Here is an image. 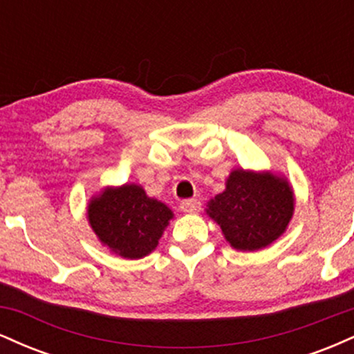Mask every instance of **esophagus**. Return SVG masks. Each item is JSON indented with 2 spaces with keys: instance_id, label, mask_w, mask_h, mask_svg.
<instances>
[{
  "instance_id": "1",
  "label": "esophagus",
  "mask_w": 354,
  "mask_h": 354,
  "mask_svg": "<svg viewBox=\"0 0 354 354\" xmlns=\"http://www.w3.org/2000/svg\"><path fill=\"white\" fill-rule=\"evenodd\" d=\"M181 211L183 213H188V214H196V213H200V209H201V203H200V200H186V201H183L181 203Z\"/></svg>"
}]
</instances>
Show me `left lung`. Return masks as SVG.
I'll return each mask as SVG.
<instances>
[{
  "label": "left lung",
  "mask_w": 354,
  "mask_h": 354,
  "mask_svg": "<svg viewBox=\"0 0 354 354\" xmlns=\"http://www.w3.org/2000/svg\"><path fill=\"white\" fill-rule=\"evenodd\" d=\"M293 211V189L284 178L234 169L226 189L208 203L206 213L234 250L256 251L281 236Z\"/></svg>",
  "instance_id": "left-lung-1"
}]
</instances>
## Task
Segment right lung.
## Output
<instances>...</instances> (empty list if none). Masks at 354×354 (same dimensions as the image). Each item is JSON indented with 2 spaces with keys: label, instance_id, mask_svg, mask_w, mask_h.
<instances>
[{
  "label": "right lung",
  "instance_id": "obj_1",
  "mask_svg": "<svg viewBox=\"0 0 354 354\" xmlns=\"http://www.w3.org/2000/svg\"><path fill=\"white\" fill-rule=\"evenodd\" d=\"M171 218L165 203L138 185L106 188L88 205V221L100 241L128 259L151 253Z\"/></svg>",
  "mask_w": 354,
  "mask_h": 354
}]
</instances>
